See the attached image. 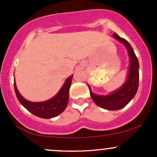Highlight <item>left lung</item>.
I'll use <instances>...</instances> for the list:
<instances>
[{"label":"left lung","instance_id":"left-lung-1","mask_svg":"<svg viewBox=\"0 0 157 157\" xmlns=\"http://www.w3.org/2000/svg\"><path fill=\"white\" fill-rule=\"evenodd\" d=\"M113 37L125 45L130 57V66L127 80L121 87L109 95H97L92 93L89 86L90 94L93 101L100 108L110 111L119 110L124 108L134 98L139 86V62L132 47L125 39L113 33Z\"/></svg>","mask_w":157,"mask_h":157}]
</instances>
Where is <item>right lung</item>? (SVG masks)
Returning a JSON list of instances; mask_svg holds the SVG:
<instances>
[{"mask_svg": "<svg viewBox=\"0 0 157 157\" xmlns=\"http://www.w3.org/2000/svg\"><path fill=\"white\" fill-rule=\"evenodd\" d=\"M72 77V75L68 77L59 92L55 97L47 101L34 102L26 100L19 93L15 81L14 87H15L16 96H17L20 103L35 116L44 119L53 118L55 117H57V115L60 114L66 108L68 101L69 89L71 84Z\"/></svg>", "mask_w": 157, "mask_h": 157, "instance_id": "right-lung-1", "label": "right lung"}]
</instances>
